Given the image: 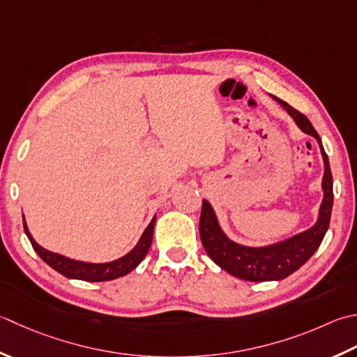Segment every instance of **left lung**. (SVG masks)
Masks as SVG:
<instances>
[{
  "mask_svg": "<svg viewBox=\"0 0 357 357\" xmlns=\"http://www.w3.org/2000/svg\"><path fill=\"white\" fill-rule=\"evenodd\" d=\"M271 97L282 105L300 130L317 141L324 158V199L320 202L317 221L310 229L282 241L266 244V246H246V244L230 240L225 230L221 229L218 216H216L211 202L202 199V211L199 218V235L202 246H204L208 257L221 269L246 282L283 280V278L291 275L292 272L302 268L319 249L320 243H322L326 230L330 227L333 211V174L330 169V160H328L324 150L322 139L317 135V131L314 130L308 117L298 113L297 109L280 100L278 97Z\"/></svg>",
  "mask_w": 357,
  "mask_h": 357,
  "instance_id": "8db88e82",
  "label": "left lung"
}]
</instances>
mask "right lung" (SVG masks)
<instances>
[{
	"mask_svg": "<svg viewBox=\"0 0 357 357\" xmlns=\"http://www.w3.org/2000/svg\"><path fill=\"white\" fill-rule=\"evenodd\" d=\"M155 225H156V215L153 216V220L144 230V234L141 235L137 244L130 250L128 254H125L123 257L117 258V260H113V261L89 263V261L74 260V258H69L57 252H51V250L41 248L40 244L33 240L29 229H27L24 215H23L24 232L27 235V238H29L33 250L38 254L41 260H43L46 264H49L52 269L60 272L61 275H65L66 278H74V280H83V282L114 280V278L127 275L132 269H136L139 266V263L144 260L151 246Z\"/></svg>",
	"mask_w": 357,
	"mask_h": 357,
	"instance_id": "right-lung-1",
	"label": "right lung"
}]
</instances>
